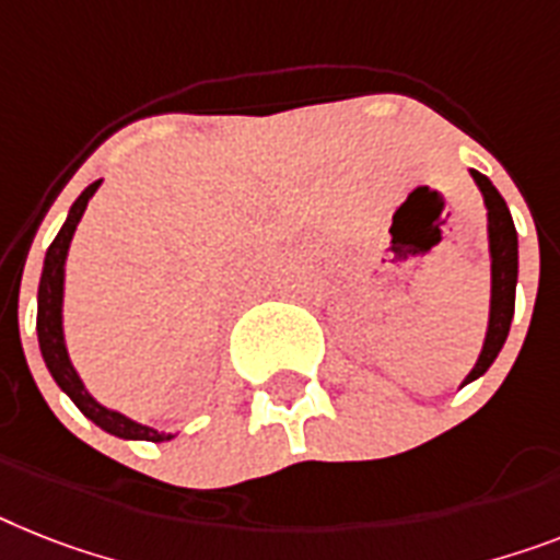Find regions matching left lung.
I'll list each match as a JSON object with an SVG mask.
<instances>
[{"mask_svg": "<svg viewBox=\"0 0 560 560\" xmlns=\"http://www.w3.org/2000/svg\"><path fill=\"white\" fill-rule=\"evenodd\" d=\"M475 186H478L483 206H487V240H489V323L487 337L480 346L472 372L466 374L464 383L478 381L495 363L498 352L510 335L512 314H515V285H518V231L512 223V214L492 179L483 177L480 171L469 168Z\"/></svg>", "mask_w": 560, "mask_h": 560, "instance_id": "8db88e82", "label": "left lung"}]
</instances>
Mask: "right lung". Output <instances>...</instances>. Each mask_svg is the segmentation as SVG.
<instances>
[{
  "mask_svg": "<svg viewBox=\"0 0 560 560\" xmlns=\"http://www.w3.org/2000/svg\"><path fill=\"white\" fill-rule=\"evenodd\" d=\"M103 179H96L85 191L77 197L71 206L68 217H65L62 229L54 237L50 248L45 252V266H42V280H39V294H36V337H39V352L45 366H48L50 377L57 381L59 389L71 397L77 409L85 415L88 420H94L96 427L105 429L108 435L122 438V441H151L163 443L171 441V432H160L154 427L137 423L128 415L108 409L96 400L91 392L85 389L80 372L73 369L71 354H68V343H65V326H62V303H65V262H68V248H71L73 231L80 225L82 214H85L88 202L96 194Z\"/></svg>",
  "mask_w": 560,
  "mask_h": 560,
  "instance_id": "obj_1",
  "label": "right lung"
}]
</instances>
